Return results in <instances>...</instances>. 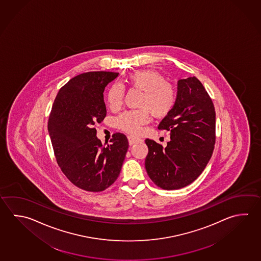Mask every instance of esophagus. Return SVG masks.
Instances as JSON below:
<instances>
[{
    "instance_id": "1",
    "label": "esophagus",
    "mask_w": 261,
    "mask_h": 261,
    "mask_svg": "<svg viewBox=\"0 0 261 261\" xmlns=\"http://www.w3.org/2000/svg\"><path fill=\"white\" fill-rule=\"evenodd\" d=\"M128 143H129V145H133V144H135V143H138V142H142V140L141 139H138V138H134L133 136H128Z\"/></svg>"
}]
</instances>
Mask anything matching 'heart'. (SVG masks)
I'll return each mask as SVG.
<instances>
[{
  "label": "heart",
  "instance_id": "1",
  "mask_svg": "<svg viewBox=\"0 0 261 261\" xmlns=\"http://www.w3.org/2000/svg\"><path fill=\"white\" fill-rule=\"evenodd\" d=\"M126 82L132 88L142 91L137 110H129L117 119V127L124 133L137 135L142 126L150 120L149 112L156 119L171 113L176 102L175 87L166 82V77L154 70H139L128 73ZM124 87L119 83L109 86L106 100L109 109L118 110L123 104Z\"/></svg>",
  "mask_w": 261,
  "mask_h": 261
}]
</instances>
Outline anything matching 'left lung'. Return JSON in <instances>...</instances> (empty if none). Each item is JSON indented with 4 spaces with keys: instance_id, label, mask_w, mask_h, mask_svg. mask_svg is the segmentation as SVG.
I'll return each mask as SVG.
<instances>
[{
    "instance_id": "8db88e82",
    "label": "left lung",
    "mask_w": 261,
    "mask_h": 261,
    "mask_svg": "<svg viewBox=\"0 0 261 261\" xmlns=\"http://www.w3.org/2000/svg\"><path fill=\"white\" fill-rule=\"evenodd\" d=\"M159 129L170 132L166 148L151 139L145 168L151 180L163 190H179L203 172L215 144V109L213 100L195 76L177 84L175 108Z\"/></svg>"
}]
</instances>
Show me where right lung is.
<instances>
[{
	"mask_svg": "<svg viewBox=\"0 0 261 261\" xmlns=\"http://www.w3.org/2000/svg\"><path fill=\"white\" fill-rule=\"evenodd\" d=\"M118 72L88 71L71 78L59 91L47 122L54 155L62 173L79 189L100 192L117 180L128 151L123 133L105 146L95 123L107 116L105 87Z\"/></svg>",
	"mask_w": 261,
	"mask_h": 261,
	"instance_id": "add662e5",
	"label": "right lung"
}]
</instances>
